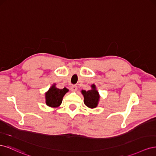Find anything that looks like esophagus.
I'll return each mask as SVG.
<instances>
[{
    "label": "esophagus",
    "instance_id": "esophagus-1",
    "mask_svg": "<svg viewBox=\"0 0 156 156\" xmlns=\"http://www.w3.org/2000/svg\"><path fill=\"white\" fill-rule=\"evenodd\" d=\"M71 90H72V91H76L77 90V86L76 85H72L71 87Z\"/></svg>",
    "mask_w": 156,
    "mask_h": 156
}]
</instances>
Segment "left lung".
I'll return each mask as SVG.
<instances>
[{
  "label": "left lung",
  "mask_w": 156,
  "mask_h": 156,
  "mask_svg": "<svg viewBox=\"0 0 156 156\" xmlns=\"http://www.w3.org/2000/svg\"><path fill=\"white\" fill-rule=\"evenodd\" d=\"M92 90H82L81 92L84 96V104L89 108H92L97 107L100 96H99L98 92L96 89V86L92 84Z\"/></svg>",
  "instance_id": "obj_1"
}]
</instances>
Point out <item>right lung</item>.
Segmentation results:
<instances>
[{
    "label": "right lung",
    "mask_w": 156,
    "mask_h": 156,
    "mask_svg": "<svg viewBox=\"0 0 156 156\" xmlns=\"http://www.w3.org/2000/svg\"><path fill=\"white\" fill-rule=\"evenodd\" d=\"M67 92H68V90L66 88L59 89L56 88L54 84L45 94L46 104L51 107H58L62 103V98Z\"/></svg>",
    "instance_id": "right-lung-1"
}]
</instances>
